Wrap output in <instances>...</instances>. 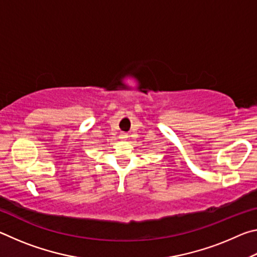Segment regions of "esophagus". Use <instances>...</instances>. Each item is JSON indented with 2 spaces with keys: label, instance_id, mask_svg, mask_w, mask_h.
<instances>
[{
  "label": "esophagus",
  "instance_id": "1",
  "mask_svg": "<svg viewBox=\"0 0 257 257\" xmlns=\"http://www.w3.org/2000/svg\"><path fill=\"white\" fill-rule=\"evenodd\" d=\"M120 138H127V135H125V134H121V135H120Z\"/></svg>",
  "mask_w": 257,
  "mask_h": 257
}]
</instances>
